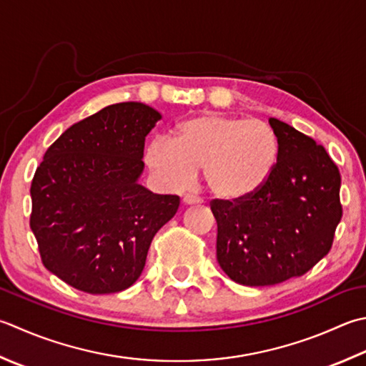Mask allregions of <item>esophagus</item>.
<instances>
[{"label":"esophagus","instance_id":"obj_1","mask_svg":"<svg viewBox=\"0 0 366 366\" xmlns=\"http://www.w3.org/2000/svg\"><path fill=\"white\" fill-rule=\"evenodd\" d=\"M182 202H184V204H199L202 203V199H199L198 197H193V195H185Z\"/></svg>","mask_w":366,"mask_h":366}]
</instances>
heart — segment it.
<instances>
[{
  "mask_svg": "<svg viewBox=\"0 0 366 366\" xmlns=\"http://www.w3.org/2000/svg\"><path fill=\"white\" fill-rule=\"evenodd\" d=\"M279 159V139L262 120L202 114L176 127L173 138H155L144 163L162 187L184 189L199 167L212 195L242 199L269 181Z\"/></svg>",
  "mask_w": 366,
  "mask_h": 366,
  "instance_id": "heart-1",
  "label": "heart"
}]
</instances>
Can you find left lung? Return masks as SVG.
<instances>
[{"label": "left lung", "mask_w": 366, "mask_h": 366, "mask_svg": "<svg viewBox=\"0 0 366 366\" xmlns=\"http://www.w3.org/2000/svg\"><path fill=\"white\" fill-rule=\"evenodd\" d=\"M269 181L242 199H214L217 262L232 281L264 287L307 273L332 249L342 207L340 169L310 136L277 119Z\"/></svg>", "instance_id": "obj_1"}]
</instances>
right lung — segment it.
Masks as SVG:
<instances>
[{
    "label": "right lung",
    "instance_id": "add662e5",
    "mask_svg": "<svg viewBox=\"0 0 366 366\" xmlns=\"http://www.w3.org/2000/svg\"><path fill=\"white\" fill-rule=\"evenodd\" d=\"M162 114L144 103L106 106L69 127L31 182L30 227L44 267L77 290L103 295L133 285L177 195L138 182L144 141Z\"/></svg>",
    "mask_w": 366,
    "mask_h": 366
}]
</instances>
